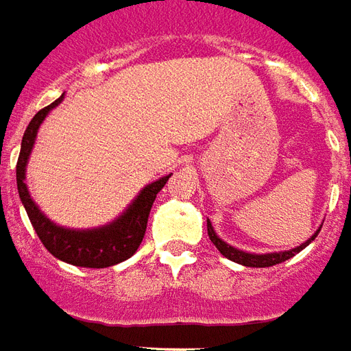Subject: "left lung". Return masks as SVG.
<instances>
[{"label":"left lung","mask_w":351,"mask_h":351,"mask_svg":"<svg viewBox=\"0 0 351 351\" xmlns=\"http://www.w3.org/2000/svg\"><path fill=\"white\" fill-rule=\"evenodd\" d=\"M317 232H319V230H317ZM317 232H315L308 242H304L302 245H299V247H295V250L282 251V253H267V255H253V253H245V251L236 250V247H232V245H228V243L223 242L219 236L215 234V230H213V227H211V223L208 221V236H210V240L213 242V245L219 250L221 255H225L227 259L234 261V263H238V265H243V267H255V268L274 267V265H280V263H283V261L291 259L295 253L302 251L304 247H306L308 243L312 242V240H315Z\"/></svg>","instance_id":"obj_1"}]
</instances>
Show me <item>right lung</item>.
<instances>
[{
	"instance_id": "add662e5",
	"label": "right lung",
	"mask_w": 351,
	"mask_h": 351,
	"mask_svg": "<svg viewBox=\"0 0 351 351\" xmlns=\"http://www.w3.org/2000/svg\"><path fill=\"white\" fill-rule=\"evenodd\" d=\"M60 101L62 98H58L56 101H52L51 106L37 111L36 117L29 121L28 128L24 132L21 155H19V162H16L19 195H21L24 208L28 211V217L36 228L39 240L56 259L75 265V267H113L117 263L130 259L132 255L138 251L141 240L145 236L149 211L153 208L156 195L162 191L166 181L171 178V173L164 176V178L143 189L140 196L132 202L130 208L108 227L92 228V230H69V228H62L51 223L32 200L28 187L24 183V178H26V162H28V156L32 153V147H34L37 130H39L47 113L54 106H58Z\"/></svg>"
}]
</instances>
